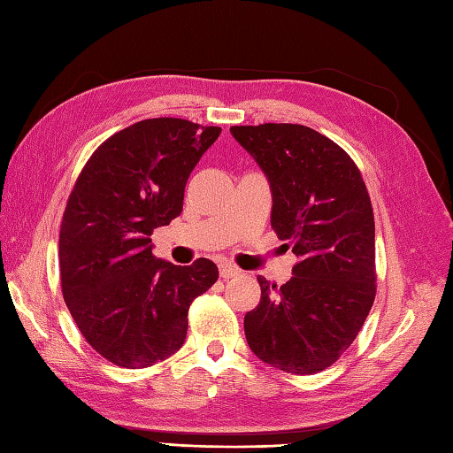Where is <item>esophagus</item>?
Here are the masks:
<instances>
[{"instance_id": "1", "label": "esophagus", "mask_w": 453, "mask_h": 453, "mask_svg": "<svg viewBox=\"0 0 453 453\" xmlns=\"http://www.w3.org/2000/svg\"><path fill=\"white\" fill-rule=\"evenodd\" d=\"M239 274H242V271H239L237 266L229 265V263H221V265H219V276L224 278V280H227V278H235V276H239Z\"/></svg>"}]
</instances>
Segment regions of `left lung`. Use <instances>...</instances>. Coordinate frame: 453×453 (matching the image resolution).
Listing matches in <instances>:
<instances>
[{
	"instance_id": "1",
	"label": "left lung",
	"mask_w": 453,
	"mask_h": 453,
	"mask_svg": "<svg viewBox=\"0 0 453 453\" xmlns=\"http://www.w3.org/2000/svg\"><path fill=\"white\" fill-rule=\"evenodd\" d=\"M273 192L271 226L300 258L278 288L258 276L261 302L245 336L263 362L317 373L341 358L375 297V226L358 167L333 140L302 124L232 127Z\"/></svg>"
}]
</instances>
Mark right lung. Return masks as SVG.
<instances>
[{"label":"right lung","instance_id":"add662e5","mask_svg":"<svg viewBox=\"0 0 453 453\" xmlns=\"http://www.w3.org/2000/svg\"><path fill=\"white\" fill-rule=\"evenodd\" d=\"M218 127L150 119L95 150L60 227L62 294L95 350L122 368H148L187 339L188 307L218 280L198 258L177 266L153 257L151 234L182 211L192 169Z\"/></svg>","mask_w":453,"mask_h":453}]
</instances>
